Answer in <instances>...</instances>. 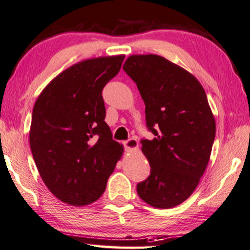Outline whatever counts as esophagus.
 <instances>
[{
	"label": "esophagus",
	"mask_w": 250,
	"mask_h": 250,
	"mask_svg": "<svg viewBox=\"0 0 250 250\" xmlns=\"http://www.w3.org/2000/svg\"><path fill=\"white\" fill-rule=\"evenodd\" d=\"M123 144H124L125 150H127V151L137 150V147H139V142H137L136 139H129L127 141H124Z\"/></svg>",
	"instance_id": "esophagus-1"
}]
</instances>
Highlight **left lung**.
<instances>
[{"instance_id":"obj_1","label":"left lung","mask_w":250,"mask_h":250,"mask_svg":"<svg viewBox=\"0 0 250 250\" xmlns=\"http://www.w3.org/2000/svg\"><path fill=\"white\" fill-rule=\"evenodd\" d=\"M123 70L136 83L146 104L153 140H141L150 176L136 186L157 208L179 205L193 194L208 164L215 121L197 79L158 55H132Z\"/></svg>"}]
</instances>
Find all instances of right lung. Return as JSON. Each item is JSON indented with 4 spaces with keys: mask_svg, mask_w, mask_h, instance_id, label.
I'll list each match as a JSON object with an SVG mask.
<instances>
[{
    "mask_svg": "<svg viewBox=\"0 0 250 250\" xmlns=\"http://www.w3.org/2000/svg\"><path fill=\"white\" fill-rule=\"evenodd\" d=\"M124 55L72 65L42 90L32 110L29 141L47 188L73 206L98 200L123 153L104 122V86Z\"/></svg>",
    "mask_w": 250,
    "mask_h": 250,
    "instance_id": "add662e5",
    "label": "right lung"
}]
</instances>
